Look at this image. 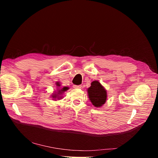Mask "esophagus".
Instances as JSON below:
<instances>
[{
	"mask_svg": "<svg viewBox=\"0 0 158 158\" xmlns=\"http://www.w3.org/2000/svg\"><path fill=\"white\" fill-rule=\"evenodd\" d=\"M73 87H74V88L79 89V88H81V87H82V85H74Z\"/></svg>",
	"mask_w": 158,
	"mask_h": 158,
	"instance_id": "esophagus-1",
	"label": "esophagus"
}]
</instances>
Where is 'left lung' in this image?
I'll return each instance as SVG.
<instances>
[{"mask_svg": "<svg viewBox=\"0 0 158 158\" xmlns=\"http://www.w3.org/2000/svg\"><path fill=\"white\" fill-rule=\"evenodd\" d=\"M88 94L89 100L95 107H102L106 102V89L97 80L91 84V86L88 89Z\"/></svg>", "mask_w": 158, "mask_h": 158, "instance_id": "1", "label": "left lung"}]
</instances>
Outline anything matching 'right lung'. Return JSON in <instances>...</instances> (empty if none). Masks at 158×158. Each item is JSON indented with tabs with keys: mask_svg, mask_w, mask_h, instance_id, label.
<instances>
[{
	"mask_svg": "<svg viewBox=\"0 0 158 158\" xmlns=\"http://www.w3.org/2000/svg\"><path fill=\"white\" fill-rule=\"evenodd\" d=\"M56 85L58 87H60V83H59V82H56ZM69 89V88L68 87H63L62 89H58V92H57V94H55L52 95V98H54V99H55V98H58V99H59V98H61V97L59 95H61L63 92H66V91L68 90ZM59 97H60V98H59Z\"/></svg>",
	"mask_w": 158,
	"mask_h": 158,
	"instance_id": "add662e5",
	"label": "right lung"
}]
</instances>
